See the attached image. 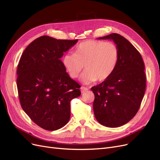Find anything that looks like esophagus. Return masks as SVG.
Listing matches in <instances>:
<instances>
[{
    "label": "esophagus",
    "instance_id": "esophagus-1",
    "mask_svg": "<svg viewBox=\"0 0 160 160\" xmlns=\"http://www.w3.org/2000/svg\"><path fill=\"white\" fill-rule=\"evenodd\" d=\"M88 90V88H85V87H81V91L82 93H84V92L87 91Z\"/></svg>",
    "mask_w": 160,
    "mask_h": 160
}]
</instances>
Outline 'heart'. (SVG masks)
I'll list each match as a JSON object with an SVG mask.
<instances>
[{
    "label": "heart",
    "mask_w": 160,
    "mask_h": 160,
    "mask_svg": "<svg viewBox=\"0 0 160 160\" xmlns=\"http://www.w3.org/2000/svg\"><path fill=\"white\" fill-rule=\"evenodd\" d=\"M119 59V51L114 42L89 40L81 42L74 53L62 56V64L72 79L78 77L85 65L86 71L81 80L88 84L109 79L117 68Z\"/></svg>",
    "instance_id": "b5f03b06"
}]
</instances>
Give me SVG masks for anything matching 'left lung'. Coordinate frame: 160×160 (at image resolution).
Wrapping results in <instances>:
<instances>
[{"mask_svg":"<svg viewBox=\"0 0 160 160\" xmlns=\"http://www.w3.org/2000/svg\"><path fill=\"white\" fill-rule=\"evenodd\" d=\"M99 39H112L119 51V62L109 79L91 88L96 119L104 126L127 123L138 111L146 87L145 65L139 52L126 38L113 33Z\"/></svg>","mask_w":160,"mask_h":160,"instance_id":"8db88e82","label":"left lung"}]
</instances>
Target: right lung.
Segmentation results:
<instances>
[{"label":"right lung","instance_id":"right-lung-1","mask_svg":"<svg viewBox=\"0 0 160 160\" xmlns=\"http://www.w3.org/2000/svg\"><path fill=\"white\" fill-rule=\"evenodd\" d=\"M76 40L42 36L24 51L17 67L21 105L41 128L57 130L70 119L71 101L81 95V86L67 74L61 58Z\"/></svg>","mask_w":160,"mask_h":160}]
</instances>
